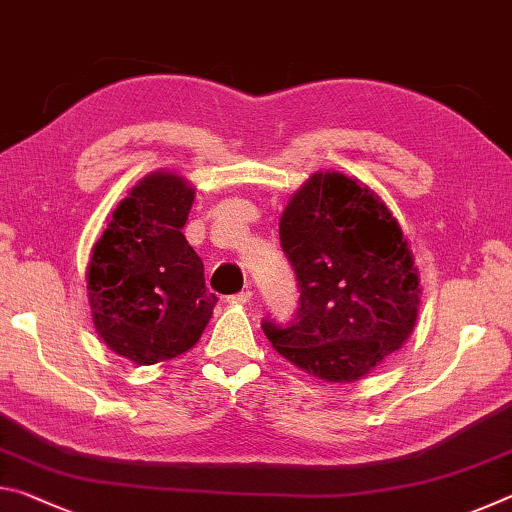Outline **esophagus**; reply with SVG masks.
<instances>
[{"mask_svg":"<svg viewBox=\"0 0 512 512\" xmlns=\"http://www.w3.org/2000/svg\"><path fill=\"white\" fill-rule=\"evenodd\" d=\"M250 298H253V291H241V293H235V296H230L228 302L230 305H248Z\"/></svg>","mask_w":512,"mask_h":512,"instance_id":"34e87169","label":"esophagus"}]
</instances>
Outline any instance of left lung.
Listing matches in <instances>:
<instances>
[{
	"instance_id": "1",
	"label": "left lung",
	"mask_w": 512,
	"mask_h": 512,
	"mask_svg": "<svg viewBox=\"0 0 512 512\" xmlns=\"http://www.w3.org/2000/svg\"><path fill=\"white\" fill-rule=\"evenodd\" d=\"M280 241L300 309L289 327H262L284 359L329 384H350L402 348L418 323L420 275L377 192L339 171L314 173L284 207Z\"/></svg>"
}]
</instances>
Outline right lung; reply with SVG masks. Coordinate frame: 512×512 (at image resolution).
<instances>
[{
    "instance_id": "obj_1",
    "label": "right lung",
    "mask_w": 512,
    "mask_h": 512,
    "mask_svg": "<svg viewBox=\"0 0 512 512\" xmlns=\"http://www.w3.org/2000/svg\"><path fill=\"white\" fill-rule=\"evenodd\" d=\"M196 189L173 171L144 176L92 246L88 302L108 348L137 366L192 350L212 318L201 257L183 228Z\"/></svg>"
}]
</instances>
